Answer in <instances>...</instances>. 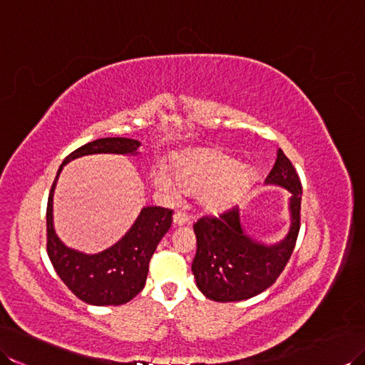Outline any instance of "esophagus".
<instances>
[{
    "label": "esophagus",
    "instance_id": "34e87169",
    "mask_svg": "<svg viewBox=\"0 0 365 365\" xmlns=\"http://www.w3.org/2000/svg\"><path fill=\"white\" fill-rule=\"evenodd\" d=\"M187 221H189V218H187V215H185L184 212H175V215H173V223H175L176 226H184V225H187Z\"/></svg>",
    "mask_w": 365,
    "mask_h": 365
}]
</instances>
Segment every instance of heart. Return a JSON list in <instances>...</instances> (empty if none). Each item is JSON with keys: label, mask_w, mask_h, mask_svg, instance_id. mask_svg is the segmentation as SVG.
Here are the masks:
<instances>
[{"label": "heart", "mask_w": 365, "mask_h": 365, "mask_svg": "<svg viewBox=\"0 0 365 365\" xmlns=\"http://www.w3.org/2000/svg\"><path fill=\"white\" fill-rule=\"evenodd\" d=\"M250 168L238 167L234 159L213 152H197L182 158L176 167V176L165 167H159L155 182L163 192L178 195L181 189L200 192L202 207L221 210L227 207L252 181Z\"/></svg>", "instance_id": "obj_1"}]
</instances>
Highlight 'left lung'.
<instances>
[{
  "mask_svg": "<svg viewBox=\"0 0 365 365\" xmlns=\"http://www.w3.org/2000/svg\"><path fill=\"white\" fill-rule=\"evenodd\" d=\"M266 184L282 185L291 192V226L280 243L268 246L247 235L240 223L238 206L217 217H201L193 225L197 254L192 272L197 287L210 300L238 302L260 294L277 280L294 251L300 229L302 184L282 148Z\"/></svg>",
  "mask_w": 365,
  "mask_h": 365,
  "instance_id": "left-lung-1",
  "label": "left lung"
}]
</instances>
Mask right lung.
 <instances>
[{
  "label": "right lung",
  "instance_id": "1",
  "mask_svg": "<svg viewBox=\"0 0 365 365\" xmlns=\"http://www.w3.org/2000/svg\"><path fill=\"white\" fill-rule=\"evenodd\" d=\"M140 142L127 138H102L82 145L65 158L52 184L48 209L46 232L48 255L58 277L80 300L90 305H122L144 289L148 263L158 243L172 226L173 210L148 206L140 210L135 225L118 243L99 254L88 255L69 250L60 242L52 223V197L57 178L65 164L76 158L94 153L138 155Z\"/></svg>",
  "mask_w": 365,
  "mask_h": 365
}]
</instances>
